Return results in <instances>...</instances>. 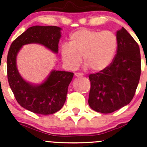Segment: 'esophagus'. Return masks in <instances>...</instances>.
<instances>
[{
	"mask_svg": "<svg viewBox=\"0 0 147 147\" xmlns=\"http://www.w3.org/2000/svg\"><path fill=\"white\" fill-rule=\"evenodd\" d=\"M83 74L81 73V72H76V73H75V77H80V76H82Z\"/></svg>",
	"mask_w": 147,
	"mask_h": 147,
	"instance_id": "esophagus-1",
	"label": "esophagus"
}]
</instances>
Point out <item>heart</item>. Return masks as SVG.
<instances>
[{
  "label": "heart",
  "mask_w": 147,
  "mask_h": 147,
  "mask_svg": "<svg viewBox=\"0 0 147 147\" xmlns=\"http://www.w3.org/2000/svg\"><path fill=\"white\" fill-rule=\"evenodd\" d=\"M117 47V38L112 31L80 29L71 34L69 44L62 46L61 56L70 70L79 67L82 57L86 67L99 72L111 64Z\"/></svg>",
  "instance_id": "b5f03b06"
}]
</instances>
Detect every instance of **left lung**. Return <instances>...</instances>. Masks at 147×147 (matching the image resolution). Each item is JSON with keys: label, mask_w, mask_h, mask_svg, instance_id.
<instances>
[{"label": "left lung", "mask_w": 147, "mask_h": 147, "mask_svg": "<svg viewBox=\"0 0 147 147\" xmlns=\"http://www.w3.org/2000/svg\"><path fill=\"white\" fill-rule=\"evenodd\" d=\"M117 51L107 68L89 76L88 103L96 112L109 114L128 105L134 97L141 75L139 45L122 28L117 32Z\"/></svg>", "instance_id": "left-lung-1"}]
</instances>
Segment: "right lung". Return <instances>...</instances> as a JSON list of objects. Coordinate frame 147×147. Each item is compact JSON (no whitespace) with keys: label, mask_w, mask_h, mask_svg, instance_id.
I'll return each instance as SVG.
<instances>
[{"label":"right lung","mask_w":147,"mask_h":147,"mask_svg":"<svg viewBox=\"0 0 147 147\" xmlns=\"http://www.w3.org/2000/svg\"><path fill=\"white\" fill-rule=\"evenodd\" d=\"M61 30L57 26H32L12 42L8 51L7 75L10 89L19 105L34 113L51 115L60 110L66 100L68 86L74 73L53 70L45 82L33 85L19 74L16 57L22 46L30 43L40 44L57 53Z\"/></svg>","instance_id":"obj_1"}]
</instances>
